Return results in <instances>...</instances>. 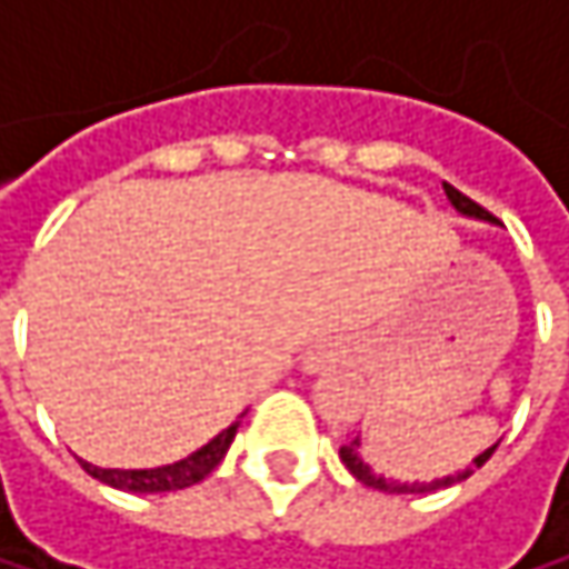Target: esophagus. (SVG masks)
Returning a JSON list of instances; mask_svg holds the SVG:
<instances>
[{
    "instance_id": "34e87169",
    "label": "esophagus",
    "mask_w": 569,
    "mask_h": 569,
    "mask_svg": "<svg viewBox=\"0 0 569 569\" xmlns=\"http://www.w3.org/2000/svg\"><path fill=\"white\" fill-rule=\"evenodd\" d=\"M342 356H346V349H342L339 342H322V346H316V349L306 352L302 369H306V372H326V369H332L336 362H342Z\"/></svg>"
}]
</instances>
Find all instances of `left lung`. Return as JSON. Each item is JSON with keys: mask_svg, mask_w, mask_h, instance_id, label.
<instances>
[{"mask_svg": "<svg viewBox=\"0 0 569 569\" xmlns=\"http://www.w3.org/2000/svg\"><path fill=\"white\" fill-rule=\"evenodd\" d=\"M445 197H448V203L461 213V217H475V220H491L475 200H468L465 193H458L455 187H448L445 183ZM495 448L498 445H491L488 451H481L465 471H455V475H448V478H435V481H392V478H386V475H376L372 468H369V461L362 458V441L359 438H352L349 445H342L339 448V458H342V465L349 468V475L356 478V481H362V485H369V488H379V491H386V495H425V491H438V488H451V485H458V481H465V478H471L475 475V468H481L491 455H495Z\"/></svg>", "mask_w": 569, "mask_h": 569, "instance_id": "left-lung-1", "label": "left lung"}]
</instances>
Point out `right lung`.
I'll return each instance as SVG.
<instances>
[{
  "instance_id": "1",
  "label": "right lung",
  "mask_w": 569,
  "mask_h": 569,
  "mask_svg": "<svg viewBox=\"0 0 569 569\" xmlns=\"http://www.w3.org/2000/svg\"><path fill=\"white\" fill-rule=\"evenodd\" d=\"M240 418H243V415H240ZM240 418H237L230 428H223L217 438H210L203 448H197L193 455H187V458H180V461H173V465H161V468H131V471H124V468H98V465H91V461H81V468H84L94 481H101V485H108V488H118V491H128V495L183 491V488L203 481V478L223 461L230 441L237 438Z\"/></svg>"
}]
</instances>
